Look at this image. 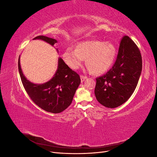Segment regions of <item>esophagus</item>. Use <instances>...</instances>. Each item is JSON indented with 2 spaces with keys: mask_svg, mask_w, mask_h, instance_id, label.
I'll return each mask as SVG.
<instances>
[{
  "mask_svg": "<svg viewBox=\"0 0 157 157\" xmlns=\"http://www.w3.org/2000/svg\"><path fill=\"white\" fill-rule=\"evenodd\" d=\"M87 78L86 76H84V75H80V79H81V82H84L85 80Z\"/></svg>",
  "mask_w": 157,
  "mask_h": 157,
  "instance_id": "1",
  "label": "esophagus"
}]
</instances>
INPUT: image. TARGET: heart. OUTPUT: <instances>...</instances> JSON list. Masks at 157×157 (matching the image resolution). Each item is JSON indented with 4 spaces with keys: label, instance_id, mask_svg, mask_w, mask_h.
<instances>
[{
    "label": "heart",
    "instance_id": "obj_1",
    "mask_svg": "<svg viewBox=\"0 0 157 157\" xmlns=\"http://www.w3.org/2000/svg\"><path fill=\"white\" fill-rule=\"evenodd\" d=\"M117 50L112 42L86 40L76 45L75 50L68 48L63 54L65 61L73 69L82 65L84 59L90 71L95 74L107 72L114 64Z\"/></svg>",
    "mask_w": 157,
    "mask_h": 157
}]
</instances>
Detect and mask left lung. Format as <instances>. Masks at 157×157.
I'll return each mask as SVG.
<instances>
[{"label": "left lung", "mask_w": 157, "mask_h": 157, "mask_svg": "<svg viewBox=\"0 0 157 157\" xmlns=\"http://www.w3.org/2000/svg\"><path fill=\"white\" fill-rule=\"evenodd\" d=\"M141 70L140 51L129 36H124L113 67L96 78L94 93L98 102L111 109L124 103L134 93Z\"/></svg>", "instance_id": "1"}]
</instances>
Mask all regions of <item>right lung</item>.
<instances>
[{
    "mask_svg": "<svg viewBox=\"0 0 157 157\" xmlns=\"http://www.w3.org/2000/svg\"><path fill=\"white\" fill-rule=\"evenodd\" d=\"M36 39L43 40L52 46L58 42L57 40L45 36H38L33 39ZM56 50L58 52V50ZM18 69L23 86L33 102L43 110L52 113H59L71 105L80 83L79 75L70 69L60 57L54 77L43 84H35L27 79L21 68L20 56Z\"/></svg>",
    "mask_w": 157,
    "mask_h": 157,
    "instance_id": "obj_1",
    "label": "right lung"
}]
</instances>
